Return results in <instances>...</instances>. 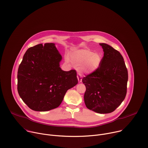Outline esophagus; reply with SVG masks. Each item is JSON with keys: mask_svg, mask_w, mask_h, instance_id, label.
I'll return each mask as SVG.
<instances>
[{"mask_svg": "<svg viewBox=\"0 0 148 148\" xmlns=\"http://www.w3.org/2000/svg\"><path fill=\"white\" fill-rule=\"evenodd\" d=\"M77 78H78V82H82V77H81V75H77Z\"/></svg>", "mask_w": 148, "mask_h": 148, "instance_id": "esophagus-1", "label": "esophagus"}]
</instances>
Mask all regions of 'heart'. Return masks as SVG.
I'll use <instances>...</instances> for the list:
<instances>
[{
	"instance_id": "1",
	"label": "heart",
	"mask_w": 148,
	"mask_h": 148,
	"mask_svg": "<svg viewBox=\"0 0 148 148\" xmlns=\"http://www.w3.org/2000/svg\"><path fill=\"white\" fill-rule=\"evenodd\" d=\"M72 59L77 65L80 66L78 71L81 74H90L95 72L99 67L101 57L98 53H94L87 49H81L74 51Z\"/></svg>"
}]
</instances>
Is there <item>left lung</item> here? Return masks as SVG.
Instances as JSON below:
<instances>
[{
    "instance_id": "left-lung-1",
    "label": "left lung",
    "mask_w": 148,
    "mask_h": 148,
    "mask_svg": "<svg viewBox=\"0 0 148 148\" xmlns=\"http://www.w3.org/2000/svg\"><path fill=\"white\" fill-rule=\"evenodd\" d=\"M99 45L103 57L99 68L82 78L86 87L84 98L88 109L99 114H108L124 100L128 74L121 53L107 44Z\"/></svg>"
}]
</instances>
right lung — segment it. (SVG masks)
<instances>
[{
	"mask_svg": "<svg viewBox=\"0 0 148 148\" xmlns=\"http://www.w3.org/2000/svg\"><path fill=\"white\" fill-rule=\"evenodd\" d=\"M62 57L54 43L39 44L25 53L17 72V91L32 110L59 107L68 90L78 84L77 73L61 70Z\"/></svg>",
	"mask_w": 148,
	"mask_h": 148,
	"instance_id": "right-lung-1",
	"label": "right lung"
}]
</instances>
